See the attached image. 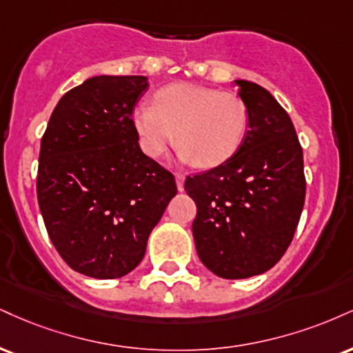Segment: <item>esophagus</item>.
<instances>
[{
    "label": "esophagus",
    "instance_id": "1",
    "mask_svg": "<svg viewBox=\"0 0 353 353\" xmlns=\"http://www.w3.org/2000/svg\"><path fill=\"white\" fill-rule=\"evenodd\" d=\"M184 179H185V177H184V174H176V182H177V190H181V192H182V190H184Z\"/></svg>",
    "mask_w": 353,
    "mask_h": 353
}]
</instances>
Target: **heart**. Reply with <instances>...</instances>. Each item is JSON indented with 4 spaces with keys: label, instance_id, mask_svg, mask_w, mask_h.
<instances>
[{
    "label": "heart",
    "instance_id": "1",
    "mask_svg": "<svg viewBox=\"0 0 353 353\" xmlns=\"http://www.w3.org/2000/svg\"><path fill=\"white\" fill-rule=\"evenodd\" d=\"M248 125V108L239 95L190 83L161 88L154 105L141 103L133 112L144 154L159 158L176 138L179 158L202 169L230 159L243 144Z\"/></svg>",
    "mask_w": 353,
    "mask_h": 353
}]
</instances>
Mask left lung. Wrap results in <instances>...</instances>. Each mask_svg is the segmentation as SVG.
Here are the masks:
<instances>
[{"label": "left lung", "instance_id": "left-lung-1", "mask_svg": "<svg viewBox=\"0 0 353 353\" xmlns=\"http://www.w3.org/2000/svg\"><path fill=\"white\" fill-rule=\"evenodd\" d=\"M235 85L250 114L243 144L184 184L197 205L192 235L199 258L225 279L261 274L281 260L305 197L303 148L290 114L258 83Z\"/></svg>", "mask_w": 353, "mask_h": 353}]
</instances>
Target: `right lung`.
<instances>
[{
    "label": "right lung",
    "mask_w": 353,
    "mask_h": 353,
    "mask_svg": "<svg viewBox=\"0 0 353 353\" xmlns=\"http://www.w3.org/2000/svg\"><path fill=\"white\" fill-rule=\"evenodd\" d=\"M143 75H97L54 108L41 139L37 202L49 239L77 273L128 274L177 194L174 176L141 151L133 110Z\"/></svg>",
    "instance_id": "right-lung-1"
}]
</instances>
